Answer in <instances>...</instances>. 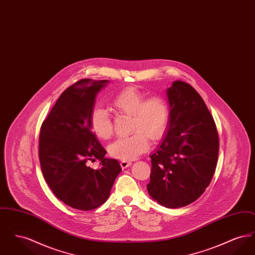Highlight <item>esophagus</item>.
<instances>
[{
    "mask_svg": "<svg viewBox=\"0 0 255 255\" xmlns=\"http://www.w3.org/2000/svg\"><path fill=\"white\" fill-rule=\"evenodd\" d=\"M131 164H132V162H131V161H129V160H125V159H123V160L121 161V166H122V169L129 167Z\"/></svg>",
    "mask_w": 255,
    "mask_h": 255,
    "instance_id": "1",
    "label": "esophagus"
}]
</instances>
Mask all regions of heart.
Wrapping results in <instances>:
<instances>
[{
	"mask_svg": "<svg viewBox=\"0 0 255 255\" xmlns=\"http://www.w3.org/2000/svg\"><path fill=\"white\" fill-rule=\"evenodd\" d=\"M145 94L133 86L120 91L114 98L113 105L122 114L131 115L133 133L118 137L109 146L111 156L122 159H133L144 153L150 139L158 140L166 132L170 122L168 100L161 96L145 98ZM91 126L97 136L108 139L114 133V125L109 112L102 107L92 111Z\"/></svg>",
	"mask_w": 255,
	"mask_h": 255,
	"instance_id": "1",
	"label": "heart"
}]
</instances>
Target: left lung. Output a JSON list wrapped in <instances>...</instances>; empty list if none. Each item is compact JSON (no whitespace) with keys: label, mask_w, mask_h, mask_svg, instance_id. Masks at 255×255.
<instances>
[{"label":"left lung","mask_w":255,"mask_h":255,"mask_svg":"<svg viewBox=\"0 0 255 255\" xmlns=\"http://www.w3.org/2000/svg\"><path fill=\"white\" fill-rule=\"evenodd\" d=\"M167 97L168 131L150 156L147 189L159 205L177 208L193 203L205 192L215 173L220 145L215 122L192 86L175 81Z\"/></svg>","instance_id":"8db88e82"}]
</instances>
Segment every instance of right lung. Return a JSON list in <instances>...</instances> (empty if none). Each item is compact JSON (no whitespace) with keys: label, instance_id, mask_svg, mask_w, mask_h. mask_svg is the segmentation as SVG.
<instances>
[{"label":"right lung","instance_id":"1","mask_svg":"<svg viewBox=\"0 0 255 255\" xmlns=\"http://www.w3.org/2000/svg\"><path fill=\"white\" fill-rule=\"evenodd\" d=\"M108 80L80 79L65 90L42 123L41 169L53 194L67 206L92 210L104 204L122 167L92 131L91 114L97 93ZM101 160L97 170L90 162Z\"/></svg>","mask_w":255,"mask_h":255}]
</instances>
